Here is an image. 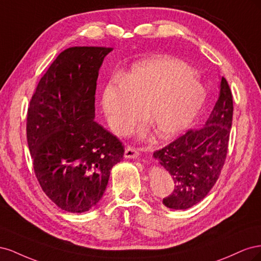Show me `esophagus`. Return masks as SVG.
I'll list each match as a JSON object with an SVG mask.
<instances>
[{
  "mask_svg": "<svg viewBox=\"0 0 261 261\" xmlns=\"http://www.w3.org/2000/svg\"><path fill=\"white\" fill-rule=\"evenodd\" d=\"M139 155L138 149H136L135 147L133 146H128L127 148L125 149V153L124 156L127 158V159H136V158Z\"/></svg>",
  "mask_w": 261,
  "mask_h": 261,
  "instance_id": "esophagus-1",
  "label": "esophagus"
}]
</instances>
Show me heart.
Segmentation results:
<instances>
[{
  "label": "heart",
  "mask_w": 261,
  "mask_h": 261,
  "mask_svg": "<svg viewBox=\"0 0 261 261\" xmlns=\"http://www.w3.org/2000/svg\"><path fill=\"white\" fill-rule=\"evenodd\" d=\"M195 72L181 61L159 57L133 67L122 81H110L102 92V108L110 127L127 134L143 117L156 136L168 139L192 124L204 101Z\"/></svg>",
  "instance_id": "heart-1"
}]
</instances>
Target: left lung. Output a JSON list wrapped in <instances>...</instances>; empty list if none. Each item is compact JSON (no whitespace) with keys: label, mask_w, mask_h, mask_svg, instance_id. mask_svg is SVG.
Listing matches in <instances>:
<instances>
[{"label":"left lung","mask_w":261,"mask_h":261,"mask_svg":"<svg viewBox=\"0 0 261 261\" xmlns=\"http://www.w3.org/2000/svg\"><path fill=\"white\" fill-rule=\"evenodd\" d=\"M233 118V96L224 77L220 93L204 127L188 129L153 156L174 181L171 195L163 198L171 209H188L201 201L215 186L224 165Z\"/></svg>","instance_id":"obj_1"}]
</instances>
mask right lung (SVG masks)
<instances>
[{"label": "right lung", "instance_id": "1", "mask_svg": "<svg viewBox=\"0 0 261 261\" xmlns=\"http://www.w3.org/2000/svg\"><path fill=\"white\" fill-rule=\"evenodd\" d=\"M112 48L73 46L41 77L27 113L36 177L63 210L82 213L103 195L124 155L122 141L93 121L99 68Z\"/></svg>", "mask_w": 261, "mask_h": 261}]
</instances>
